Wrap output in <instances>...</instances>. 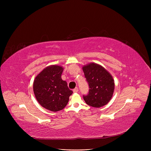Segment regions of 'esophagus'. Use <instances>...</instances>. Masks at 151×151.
<instances>
[{"instance_id": "1", "label": "esophagus", "mask_w": 151, "mask_h": 151, "mask_svg": "<svg viewBox=\"0 0 151 151\" xmlns=\"http://www.w3.org/2000/svg\"><path fill=\"white\" fill-rule=\"evenodd\" d=\"M73 92L74 93H76V92H78V88H77V87H76V88H75L73 90Z\"/></svg>"}]
</instances>
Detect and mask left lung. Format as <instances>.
<instances>
[{
	"mask_svg": "<svg viewBox=\"0 0 151 151\" xmlns=\"http://www.w3.org/2000/svg\"><path fill=\"white\" fill-rule=\"evenodd\" d=\"M83 70L89 87L88 93L83 96L86 104L95 108L106 105L114 89L112 76L104 67L94 63L84 66Z\"/></svg>",
	"mask_w": 151,
	"mask_h": 151,
	"instance_id": "left-lung-1",
	"label": "left lung"
}]
</instances>
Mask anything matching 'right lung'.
I'll use <instances>...</instances> for the list:
<instances>
[{
    "instance_id": "right-lung-1",
    "label": "right lung",
    "mask_w": 151,
    "mask_h": 151,
    "mask_svg": "<svg viewBox=\"0 0 151 151\" xmlns=\"http://www.w3.org/2000/svg\"><path fill=\"white\" fill-rule=\"evenodd\" d=\"M63 70L58 65L47 67L36 76L33 84L34 92L39 104L54 112L64 108L73 93L67 82L62 80Z\"/></svg>"
}]
</instances>
